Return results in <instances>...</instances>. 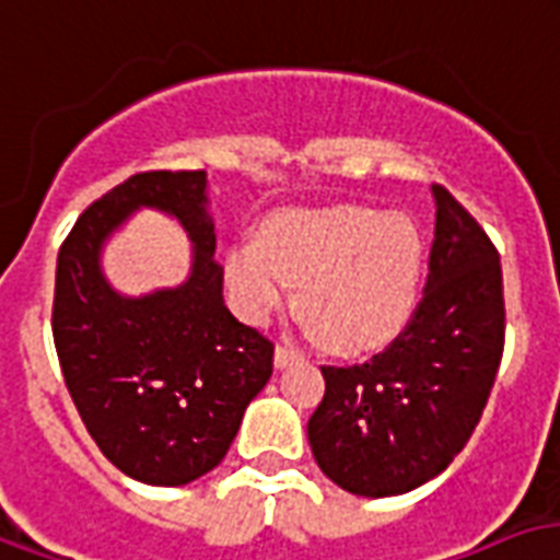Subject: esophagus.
<instances>
[{"instance_id": "1", "label": "esophagus", "mask_w": 560, "mask_h": 560, "mask_svg": "<svg viewBox=\"0 0 560 560\" xmlns=\"http://www.w3.org/2000/svg\"><path fill=\"white\" fill-rule=\"evenodd\" d=\"M301 360V354L298 351H292V348H285V345H277L275 351V365L277 369H289L292 363H298Z\"/></svg>"}]
</instances>
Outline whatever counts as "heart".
<instances>
[{"mask_svg":"<svg viewBox=\"0 0 560 560\" xmlns=\"http://www.w3.org/2000/svg\"><path fill=\"white\" fill-rule=\"evenodd\" d=\"M424 242L407 215L377 206L285 209L262 238L226 250V283L250 322H265L292 298L327 348L357 354L389 342L419 298Z\"/></svg>","mask_w":560,"mask_h":560,"instance_id":"b5f03b06","label":"heart"}]
</instances>
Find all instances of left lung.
Here are the masks:
<instances>
[{
	"label": "left lung",
	"instance_id": "obj_1",
	"mask_svg": "<svg viewBox=\"0 0 560 560\" xmlns=\"http://www.w3.org/2000/svg\"><path fill=\"white\" fill-rule=\"evenodd\" d=\"M431 195L436 226L422 304L384 354L322 369L325 398L306 424L318 469L365 499L410 493L455 460L502 360L499 254L443 185Z\"/></svg>",
	"mask_w": 560,
	"mask_h": 560
}]
</instances>
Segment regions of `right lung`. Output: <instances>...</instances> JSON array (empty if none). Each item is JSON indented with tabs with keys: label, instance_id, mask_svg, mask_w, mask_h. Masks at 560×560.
<instances>
[{
	"label": "right lung",
	"instance_id": "1",
	"mask_svg": "<svg viewBox=\"0 0 560 560\" xmlns=\"http://www.w3.org/2000/svg\"><path fill=\"white\" fill-rule=\"evenodd\" d=\"M141 208L184 226L192 265L183 284L126 296L102 250ZM52 336L75 410L120 472L183 487L224 460L275 345L224 304L206 171L136 174L88 206L58 250Z\"/></svg>",
	"mask_w": 560,
	"mask_h": 560
}]
</instances>
